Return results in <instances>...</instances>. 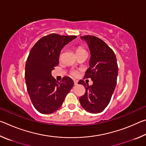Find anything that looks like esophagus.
<instances>
[{"label":"esophagus","mask_w":146,"mask_h":146,"mask_svg":"<svg viewBox=\"0 0 146 146\" xmlns=\"http://www.w3.org/2000/svg\"><path fill=\"white\" fill-rule=\"evenodd\" d=\"M73 81H74V84H75V86L78 84V80H73Z\"/></svg>","instance_id":"34e87169"}]
</instances>
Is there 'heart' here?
<instances>
[{"instance_id": "b5f03b06", "label": "heart", "mask_w": 146, "mask_h": 146, "mask_svg": "<svg viewBox=\"0 0 146 146\" xmlns=\"http://www.w3.org/2000/svg\"><path fill=\"white\" fill-rule=\"evenodd\" d=\"M84 51V50L81 48H78L77 50H76V52H78V51ZM71 74H72L73 76H76V75H77V73H76V71H73L72 72H71Z\"/></svg>"}]
</instances>
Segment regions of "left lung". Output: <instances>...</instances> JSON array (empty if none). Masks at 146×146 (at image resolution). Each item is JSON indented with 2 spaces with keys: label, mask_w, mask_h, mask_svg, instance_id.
Masks as SVG:
<instances>
[{
  "label": "left lung",
  "mask_w": 146,
  "mask_h": 146,
  "mask_svg": "<svg viewBox=\"0 0 146 146\" xmlns=\"http://www.w3.org/2000/svg\"><path fill=\"white\" fill-rule=\"evenodd\" d=\"M80 38L86 42L90 51V68L84 77L90 78L93 84L89 86L84 80L79 81V84L86 88L79 101L87 111L98 113L107 107L114 92L118 76L117 58L112 49L101 39L92 35Z\"/></svg>",
  "instance_id": "obj_1"
}]
</instances>
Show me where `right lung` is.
I'll return each instance as SVG.
<instances>
[{
	"mask_svg": "<svg viewBox=\"0 0 146 146\" xmlns=\"http://www.w3.org/2000/svg\"><path fill=\"white\" fill-rule=\"evenodd\" d=\"M76 36L53 33L43 36L31 49L25 68L27 90L33 105L42 114H51L58 110L74 82L64 76L60 82L51 75L59 63L60 51Z\"/></svg>",
	"mask_w": 146,
	"mask_h": 146,
	"instance_id": "add662e5",
	"label": "right lung"
}]
</instances>
